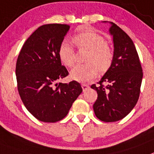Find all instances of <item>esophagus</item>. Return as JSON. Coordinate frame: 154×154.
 <instances>
[{"label":"esophagus","instance_id":"esophagus-1","mask_svg":"<svg viewBox=\"0 0 154 154\" xmlns=\"http://www.w3.org/2000/svg\"><path fill=\"white\" fill-rule=\"evenodd\" d=\"M81 87H82V89L84 91H85L86 90H87L88 88H89V86L87 85V84H82Z\"/></svg>","mask_w":154,"mask_h":154}]
</instances>
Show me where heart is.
<instances>
[{
	"mask_svg": "<svg viewBox=\"0 0 154 154\" xmlns=\"http://www.w3.org/2000/svg\"><path fill=\"white\" fill-rule=\"evenodd\" d=\"M79 48L88 50L87 63L75 66L70 71V77L79 82H88L97 75L98 71L105 72L110 68L113 52L106 43L104 37L94 30L82 31L74 37ZM59 57L63 64L72 67L75 63V52L69 41H63L59 48Z\"/></svg>",
	"mask_w": 154,
	"mask_h": 154,
	"instance_id": "b5f03b06",
	"label": "heart"
}]
</instances>
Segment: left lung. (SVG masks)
<instances>
[{
	"instance_id": "1",
	"label": "left lung",
	"mask_w": 154,
	"mask_h": 154,
	"mask_svg": "<svg viewBox=\"0 0 154 154\" xmlns=\"http://www.w3.org/2000/svg\"><path fill=\"white\" fill-rule=\"evenodd\" d=\"M106 22V21H103ZM113 59L100 80L91 85L97 93L93 108L96 117L104 122L120 120L134 109L139 99L143 70L137 51L131 38L113 22Z\"/></svg>"
}]
</instances>
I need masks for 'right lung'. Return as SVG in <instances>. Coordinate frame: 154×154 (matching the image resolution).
Segmentation results:
<instances>
[{
  "label": "right lung",
  "instance_id": "obj_1",
  "mask_svg": "<svg viewBox=\"0 0 154 154\" xmlns=\"http://www.w3.org/2000/svg\"><path fill=\"white\" fill-rule=\"evenodd\" d=\"M70 26L39 27L25 41L16 63L17 90L27 110L37 120L55 123L64 118L83 90L78 82L56 84L68 75L59 48Z\"/></svg>",
  "mask_w": 154,
  "mask_h": 154
}]
</instances>
